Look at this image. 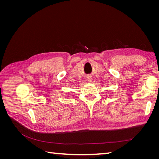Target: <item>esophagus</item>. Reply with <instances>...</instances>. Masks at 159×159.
I'll list each match as a JSON object with an SVG mask.
<instances>
[{
  "label": "esophagus",
  "instance_id": "obj_1",
  "mask_svg": "<svg viewBox=\"0 0 159 159\" xmlns=\"http://www.w3.org/2000/svg\"><path fill=\"white\" fill-rule=\"evenodd\" d=\"M87 79H88V80L89 81H92V78H91V76H88V77H87Z\"/></svg>",
  "mask_w": 159,
  "mask_h": 159
}]
</instances>
